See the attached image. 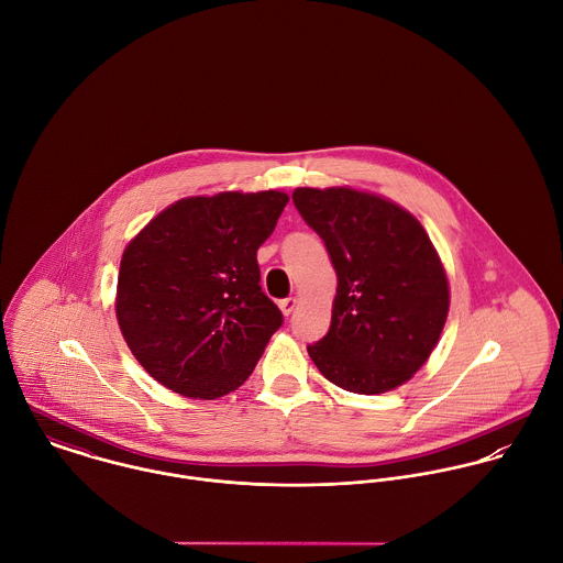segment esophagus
Listing matches in <instances>:
<instances>
[{
    "label": "esophagus",
    "instance_id": "1",
    "mask_svg": "<svg viewBox=\"0 0 563 563\" xmlns=\"http://www.w3.org/2000/svg\"><path fill=\"white\" fill-rule=\"evenodd\" d=\"M297 306H299V299H297V297H288V299H282V301H279V308H282V312H284L286 317H290V314L297 310Z\"/></svg>",
    "mask_w": 563,
    "mask_h": 563
}]
</instances>
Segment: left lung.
Returning <instances> with one entry per match:
<instances>
[{
  "mask_svg": "<svg viewBox=\"0 0 563 563\" xmlns=\"http://www.w3.org/2000/svg\"><path fill=\"white\" fill-rule=\"evenodd\" d=\"M292 201L338 275L329 331L308 346L312 362L342 390H395L429 360L449 314V279L424 228L346 186L297 188Z\"/></svg>",
  "mask_w": 563,
  "mask_h": 563,
  "instance_id": "obj_1",
  "label": "left lung"
}]
</instances>
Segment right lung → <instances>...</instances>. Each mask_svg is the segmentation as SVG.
Masks as SVG:
<instances>
[{
    "instance_id": "obj_1",
    "label": "right lung",
    "mask_w": 563,
    "mask_h": 563,
    "mask_svg": "<svg viewBox=\"0 0 563 563\" xmlns=\"http://www.w3.org/2000/svg\"><path fill=\"white\" fill-rule=\"evenodd\" d=\"M286 203L279 190L186 197L125 246L117 321L164 388L217 399L253 373L284 322L260 288L257 249Z\"/></svg>"
}]
</instances>
